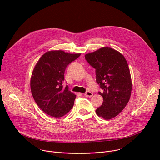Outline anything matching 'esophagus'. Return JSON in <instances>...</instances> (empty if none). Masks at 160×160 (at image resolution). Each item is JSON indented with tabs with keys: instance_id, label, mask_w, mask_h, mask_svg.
Returning <instances> with one entry per match:
<instances>
[{
	"instance_id": "34e87169",
	"label": "esophagus",
	"mask_w": 160,
	"mask_h": 160,
	"mask_svg": "<svg viewBox=\"0 0 160 160\" xmlns=\"http://www.w3.org/2000/svg\"><path fill=\"white\" fill-rule=\"evenodd\" d=\"M84 96L88 98H91L93 96V94L90 91H87L86 92L84 93Z\"/></svg>"
}]
</instances>
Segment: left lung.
I'll list each match as a JSON object with an SVG mask.
<instances>
[{
    "mask_svg": "<svg viewBox=\"0 0 160 160\" xmlns=\"http://www.w3.org/2000/svg\"><path fill=\"white\" fill-rule=\"evenodd\" d=\"M86 61L96 69V80L103 102L96 110L106 120L115 118L125 108L132 89V78L125 57L112 48L103 47L87 53Z\"/></svg>",
    "mask_w": 160,
    "mask_h": 160,
    "instance_id": "8db88e82",
    "label": "left lung"
}]
</instances>
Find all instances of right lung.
<instances>
[{
    "mask_svg": "<svg viewBox=\"0 0 160 160\" xmlns=\"http://www.w3.org/2000/svg\"><path fill=\"white\" fill-rule=\"evenodd\" d=\"M81 53L48 51L36 63L31 78V89L38 107L53 118H61L72 108L76 95L63 86L66 67Z\"/></svg>",
    "mask_w": 160,
    "mask_h": 160,
    "instance_id": "add662e5",
    "label": "right lung"
}]
</instances>
